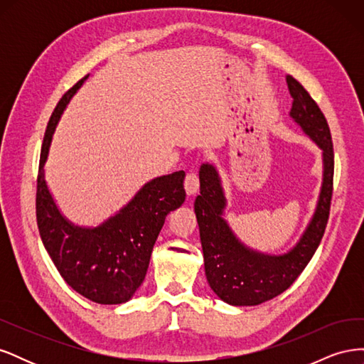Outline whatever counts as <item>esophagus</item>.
Wrapping results in <instances>:
<instances>
[{"mask_svg":"<svg viewBox=\"0 0 364 364\" xmlns=\"http://www.w3.org/2000/svg\"><path fill=\"white\" fill-rule=\"evenodd\" d=\"M200 186V179H199V173L196 170H190L185 176V190L188 194H196L199 191Z\"/></svg>","mask_w":364,"mask_h":364,"instance_id":"obj_1","label":"esophagus"}]
</instances>
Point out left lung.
<instances>
[{
	"instance_id": "1",
	"label": "left lung",
	"mask_w": 364,
	"mask_h": 364,
	"mask_svg": "<svg viewBox=\"0 0 364 364\" xmlns=\"http://www.w3.org/2000/svg\"><path fill=\"white\" fill-rule=\"evenodd\" d=\"M287 85L293 97L291 118L323 150L321 197L299 243L279 257L264 255L241 245L222 217L226 200L215 168L203 164L199 171L200 196L194 202V211L206 279L220 299L230 305H258L287 290L313 258L328 223L334 179L331 132L321 107L305 87L291 75H287Z\"/></svg>"
}]
</instances>
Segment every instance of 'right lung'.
<instances>
[{
    "label": "right lung",
    "instance_id": "1",
    "mask_svg": "<svg viewBox=\"0 0 364 364\" xmlns=\"http://www.w3.org/2000/svg\"><path fill=\"white\" fill-rule=\"evenodd\" d=\"M86 77L63 94L47 124L39 159L36 220L42 243L65 282L86 299L115 305L129 301L144 281L165 217L185 200V171L146 183L127 206L102 226L85 229L65 220L43 179V164L63 109Z\"/></svg>",
    "mask_w": 364,
    "mask_h": 364
}]
</instances>
